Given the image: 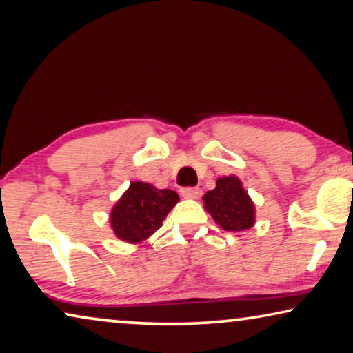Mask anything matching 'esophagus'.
Segmentation results:
<instances>
[{"mask_svg": "<svg viewBox=\"0 0 353 353\" xmlns=\"http://www.w3.org/2000/svg\"><path fill=\"white\" fill-rule=\"evenodd\" d=\"M200 194H202V189L200 188H183L181 195L184 199H199Z\"/></svg>", "mask_w": 353, "mask_h": 353, "instance_id": "esophagus-1", "label": "esophagus"}]
</instances>
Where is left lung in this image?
Wrapping results in <instances>:
<instances>
[{
    "label": "left lung",
    "instance_id": "obj_1",
    "mask_svg": "<svg viewBox=\"0 0 353 353\" xmlns=\"http://www.w3.org/2000/svg\"><path fill=\"white\" fill-rule=\"evenodd\" d=\"M202 200L205 210L213 216L222 230H248L256 222V207L240 178L233 175L218 178L216 188L205 194Z\"/></svg>",
    "mask_w": 353,
    "mask_h": 353
}]
</instances>
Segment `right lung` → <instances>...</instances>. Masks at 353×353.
Returning <instances> with one entry per match:
<instances>
[{"label":"right lung","instance_id":"right-lung-1","mask_svg":"<svg viewBox=\"0 0 353 353\" xmlns=\"http://www.w3.org/2000/svg\"><path fill=\"white\" fill-rule=\"evenodd\" d=\"M178 194L150 183L132 181L110 213L113 233L123 241L140 243L161 229L162 221L178 203Z\"/></svg>","mask_w":353,"mask_h":353}]
</instances>
